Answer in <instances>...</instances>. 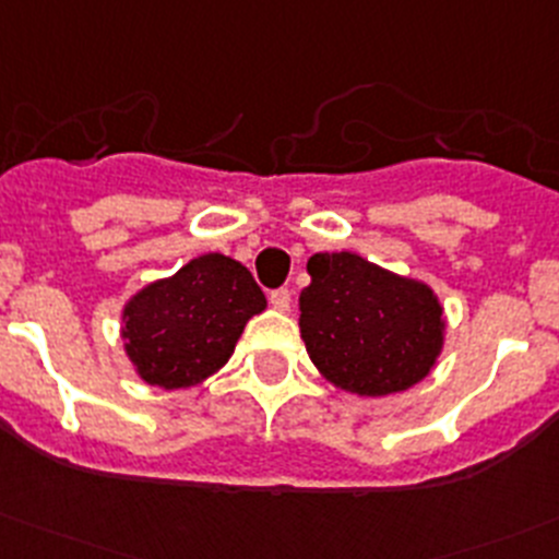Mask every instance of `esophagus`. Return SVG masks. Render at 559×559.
<instances>
[{"label":"esophagus","instance_id":"34e87169","mask_svg":"<svg viewBox=\"0 0 559 559\" xmlns=\"http://www.w3.org/2000/svg\"><path fill=\"white\" fill-rule=\"evenodd\" d=\"M269 305L280 312L290 310V290L288 288H276L269 294Z\"/></svg>","mask_w":559,"mask_h":559}]
</instances>
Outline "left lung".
I'll return each mask as SVG.
<instances>
[{"label":"left lung","instance_id":"left-lung-1","mask_svg":"<svg viewBox=\"0 0 559 559\" xmlns=\"http://www.w3.org/2000/svg\"><path fill=\"white\" fill-rule=\"evenodd\" d=\"M299 329L326 381L362 397L419 384L444 345L442 305L419 280L397 276L354 252L307 260Z\"/></svg>","mask_w":559,"mask_h":559}]
</instances>
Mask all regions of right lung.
<instances>
[{
	"instance_id": "right-lung-1",
	"label": "right lung",
	"mask_w": 559,
	"mask_h": 559,
	"mask_svg": "<svg viewBox=\"0 0 559 559\" xmlns=\"http://www.w3.org/2000/svg\"><path fill=\"white\" fill-rule=\"evenodd\" d=\"M265 310L247 265L209 252L167 280L145 285L123 307L126 354L145 384L186 390L230 359L243 326Z\"/></svg>"
}]
</instances>
